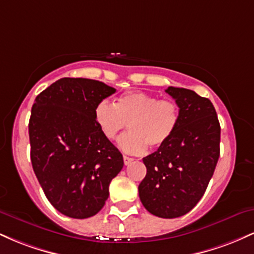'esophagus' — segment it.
Segmentation results:
<instances>
[{"label": "esophagus", "instance_id": "esophagus-1", "mask_svg": "<svg viewBox=\"0 0 254 254\" xmlns=\"http://www.w3.org/2000/svg\"><path fill=\"white\" fill-rule=\"evenodd\" d=\"M123 160H124V165H125V166L130 165L131 162L133 161L132 157H129V156H127V155H124V156H123Z\"/></svg>", "mask_w": 254, "mask_h": 254}]
</instances>
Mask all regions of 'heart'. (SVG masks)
Segmentation results:
<instances>
[{"label": "heart", "mask_w": 254, "mask_h": 254, "mask_svg": "<svg viewBox=\"0 0 254 254\" xmlns=\"http://www.w3.org/2000/svg\"><path fill=\"white\" fill-rule=\"evenodd\" d=\"M94 121L111 141L127 125L130 131L119 137L118 145L125 153L139 155L148 145L154 149L170 141L179 125L180 111L174 100H159L148 93L133 90L122 94L115 104L106 99L98 101Z\"/></svg>", "instance_id": "heart-1"}]
</instances>
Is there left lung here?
Instances as JSON below:
<instances>
[{
  "label": "left lung",
  "instance_id": "8db88e82",
  "mask_svg": "<svg viewBox=\"0 0 254 254\" xmlns=\"http://www.w3.org/2000/svg\"><path fill=\"white\" fill-rule=\"evenodd\" d=\"M180 121L170 141L143 157L147 174L138 186L150 214L176 218L188 214L203 197L220 157L221 127L209 99L186 88L168 87Z\"/></svg>",
  "mask_w": 254,
  "mask_h": 254
}]
</instances>
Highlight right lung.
<instances>
[{
  "instance_id": "add662e5",
  "label": "right lung",
  "mask_w": 254,
  "mask_h": 254,
  "mask_svg": "<svg viewBox=\"0 0 254 254\" xmlns=\"http://www.w3.org/2000/svg\"><path fill=\"white\" fill-rule=\"evenodd\" d=\"M116 89L90 78L63 77L32 106L31 162L55 209L71 218L94 216L124 166L123 155L99 130L94 106Z\"/></svg>"
}]
</instances>
